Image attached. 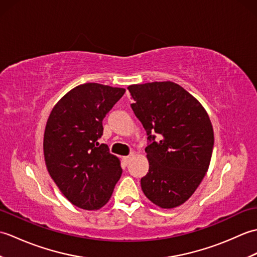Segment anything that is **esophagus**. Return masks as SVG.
Returning a JSON list of instances; mask_svg holds the SVG:
<instances>
[{"mask_svg":"<svg viewBox=\"0 0 257 257\" xmlns=\"http://www.w3.org/2000/svg\"><path fill=\"white\" fill-rule=\"evenodd\" d=\"M130 160H132V156H127V157H122V162L124 166H128Z\"/></svg>","mask_w":257,"mask_h":257,"instance_id":"obj_1","label":"esophagus"}]
</instances>
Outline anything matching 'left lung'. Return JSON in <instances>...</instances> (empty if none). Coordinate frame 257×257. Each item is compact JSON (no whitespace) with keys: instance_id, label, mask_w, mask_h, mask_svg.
<instances>
[{"instance_id":"8db88e82","label":"left lung","mask_w":257,"mask_h":257,"mask_svg":"<svg viewBox=\"0 0 257 257\" xmlns=\"http://www.w3.org/2000/svg\"><path fill=\"white\" fill-rule=\"evenodd\" d=\"M132 108L148 136L141 189L162 209L183 204L209 169L214 134L203 106L172 81L130 85ZM160 138L155 140V135Z\"/></svg>"}]
</instances>
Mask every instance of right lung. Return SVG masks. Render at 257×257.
<instances>
[{"label": "right lung", "mask_w": 257, "mask_h": 257, "mask_svg": "<svg viewBox=\"0 0 257 257\" xmlns=\"http://www.w3.org/2000/svg\"><path fill=\"white\" fill-rule=\"evenodd\" d=\"M125 89L87 83L59 100L47 119V170L66 199L84 210H98L110 199L122 169L108 146L99 145L102 120Z\"/></svg>", "instance_id": "add662e5"}]
</instances>
